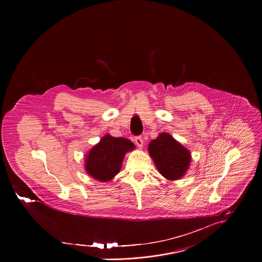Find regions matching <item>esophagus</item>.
Returning <instances> with one entry per match:
<instances>
[{"label": "esophagus", "instance_id": "1", "mask_svg": "<svg viewBox=\"0 0 262 262\" xmlns=\"http://www.w3.org/2000/svg\"><path fill=\"white\" fill-rule=\"evenodd\" d=\"M135 143H136V145H137L139 148H142V146H143V138H142L141 136L136 137V138H135Z\"/></svg>", "mask_w": 262, "mask_h": 262}]
</instances>
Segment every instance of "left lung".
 Wrapping results in <instances>:
<instances>
[{"instance_id":"left-lung-1","label":"left lung","mask_w":262,"mask_h":262,"mask_svg":"<svg viewBox=\"0 0 262 262\" xmlns=\"http://www.w3.org/2000/svg\"><path fill=\"white\" fill-rule=\"evenodd\" d=\"M148 153L159 173L169 181L184 178L191 161L189 150L166 132L150 141Z\"/></svg>"}]
</instances>
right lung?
Returning a JSON list of instances; mask_svg holds the SVG:
<instances>
[{
  "instance_id": "1",
  "label": "right lung",
  "mask_w": 262,
  "mask_h": 262,
  "mask_svg": "<svg viewBox=\"0 0 262 262\" xmlns=\"http://www.w3.org/2000/svg\"><path fill=\"white\" fill-rule=\"evenodd\" d=\"M135 147L129 139L106 134L85 154L84 169L96 181L102 183L112 181L120 172L126 153Z\"/></svg>"
}]
</instances>
